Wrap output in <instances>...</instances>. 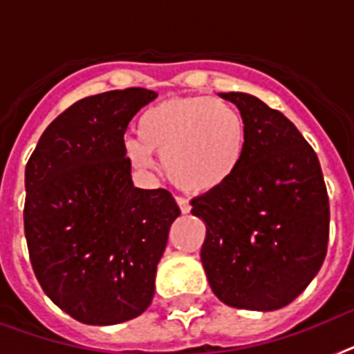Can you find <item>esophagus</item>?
I'll use <instances>...</instances> for the list:
<instances>
[{
    "instance_id": "1",
    "label": "esophagus",
    "mask_w": 354,
    "mask_h": 354,
    "mask_svg": "<svg viewBox=\"0 0 354 354\" xmlns=\"http://www.w3.org/2000/svg\"><path fill=\"white\" fill-rule=\"evenodd\" d=\"M175 201H177V204H179L180 212H183V213H189V209H192V206H189V203H188V201H186V198L177 197V198H175Z\"/></svg>"
}]
</instances>
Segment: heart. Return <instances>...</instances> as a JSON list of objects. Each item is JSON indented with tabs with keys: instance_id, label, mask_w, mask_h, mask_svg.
I'll return each mask as SVG.
<instances>
[{
	"instance_id": "1",
	"label": "heart",
	"mask_w": 354,
	"mask_h": 354,
	"mask_svg": "<svg viewBox=\"0 0 354 354\" xmlns=\"http://www.w3.org/2000/svg\"><path fill=\"white\" fill-rule=\"evenodd\" d=\"M139 139L124 151L139 170L162 156L168 179L189 194L223 188L241 168L246 153V122L232 104L208 95L170 97L153 104L137 122Z\"/></svg>"
}]
</instances>
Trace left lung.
Listing matches in <instances>:
<instances>
[{
    "mask_svg": "<svg viewBox=\"0 0 354 354\" xmlns=\"http://www.w3.org/2000/svg\"><path fill=\"white\" fill-rule=\"evenodd\" d=\"M246 122V153L223 188L195 197L206 224L201 261L221 302L275 311L320 270L329 239V198L315 150L293 122L250 93L230 92Z\"/></svg>",
    "mask_w": 354,
    "mask_h": 354,
    "instance_id": "obj_1",
    "label": "left lung"
}]
</instances>
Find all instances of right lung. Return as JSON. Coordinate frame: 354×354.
I'll return each instance as SVG.
<instances>
[{
  "label": "right lung",
  "mask_w": 354,
  "mask_h": 354,
  "mask_svg": "<svg viewBox=\"0 0 354 354\" xmlns=\"http://www.w3.org/2000/svg\"><path fill=\"white\" fill-rule=\"evenodd\" d=\"M157 97L127 88L74 103L48 124L25 168V236L52 302L90 326L145 313L180 209L168 189L131 183L128 122Z\"/></svg>",
  "instance_id": "right-lung-1"
}]
</instances>
